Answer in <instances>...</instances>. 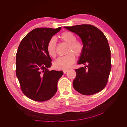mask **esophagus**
Segmentation results:
<instances>
[{
  "label": "esophagus",
  "mask_w": 127,
  "mask_h": 127,
  "mask_svg": "<svg viewBox=\"0 0 127 127\" xmlns=\"http://www.w3.org/2000/svg\"><path fill=\"white\" fill-rule=\"evenodd\" d=\"M67 70H63V72H64V74H66V73L67 72Z\"/></svg>",
  "instance_id": "obj_1"
}]
</instances>
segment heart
Listing matches in <instances>:
<instances>
[{"label":"heart","mask_w":127,"mask_h":127,"mask_svg":"<svg viewBox=\"0 0 127 127\" xmlns=\"http://www.w3.org/2000/svg\"><path fill=\"white\" fill-rule=\"evenodd\" d=\"M59 37L63 41L68 44L66 48V55L59 57L53 63L55 67L58 69H67L70 68L75 61V57L81 56L83 52L84 45L81 41L76 40L75 34L70 31H65L61 33ZM57 41L55 37H52L47 43V50L48 55L52 57L56 56Z\"/></svg>","instance_id":"heart-1"}]
</instances>
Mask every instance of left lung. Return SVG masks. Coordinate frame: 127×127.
Segmentation results:
<instances>
[{
	"label": "left lung",
	"mask_w": 127,
	"mask_h": 127,
	"mask_svg": "<svg viewBox=\"0 0 127 127\" xmlns=\"http://www.w3.org/2000/svg\"><path fill=\"white\" fill-rule=\"evenodd\" d=\"M64 28L76 33L84 45L78 64L87 66L76 69L74 88L84 95L101 91L106 85L111 69V51L104 34L96 27L82 24Z\"/></svg>",
	"instance_id": "obj_1"
}]
</instances>
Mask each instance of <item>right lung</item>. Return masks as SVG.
I'll return each instance as SVG.
<instances>
[{"mask_svg":"<svg viewBox=\"0 0 127 127\" xmlns=\"http://www.w3.org/2000/svg\"><path fill=\"white\" fill-rule=\"evenodd\" d=\"M61 28L34 29L19 45L16 74L22 92L32 100H49L57 91L58 81L64 72L48 70L51 66L52 60L47 52V45L49 40Z\"/></svg>","mask_w":127,"mask_h":127,"instance_id":"right-lung-1","label":"right lung"}]
</instances>
